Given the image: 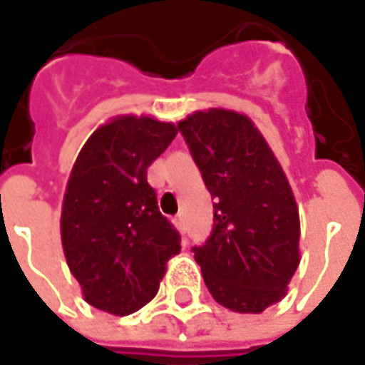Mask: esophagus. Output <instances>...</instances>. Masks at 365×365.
I'll return each instance as SVG.
<instances>
[{
	"label": "esophagus",
	"mask_w": 365,
	"mask_h": 365,
	"mask_svg": "<svg viewBox=\"0 0 365 365\" xmlns=\"http://www.w3.org/2000/svg\"><path fill=\"white\" fill-rule=\"evenodd\" d=\"M175 223L178 230H185V215H176Z\"/></svg>",
	"instance_id": "34e87169"
}]
</instances>
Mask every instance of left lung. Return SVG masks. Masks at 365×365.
<instances>
[{
	"label": "left lung",
	"instance_id": "8db88e82",
	"mask_svg": "<svg viewBox=\"0 0 365 365\" xmlns=\"http://www.w3.org/2000/svg\"><path fill=\"white\" fill-rule=\"evenodd\" d=\"M215 199L213 232L192 247L213 299L235 313H262L284 299L301 262L294 192L256 123L211 107L178 121Z\"/></svg>",
	"mask_w": 365,
	"mask_h": 365
}]
</instances>
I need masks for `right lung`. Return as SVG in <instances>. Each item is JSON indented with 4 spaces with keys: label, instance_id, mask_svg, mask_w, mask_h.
<instances>
[{
    "label": "right lung",
    "instance_id": "obj_1",
    "mask_svg": "<svg viewBox=\"0 0 365 365\" xmlns=\"http://www.w3.org/2000/svg\"><path fill=\"white\" fill-rule=\"evenodd\" d=\"M176 133L173 121L115 115L89 135L73 164L61 240L83 299L99 311L125 317L142 309L180 252L146 178Z\"/></svg>",
    "mask_w": 365,
    "mask_h": 365
}]
</instances>
